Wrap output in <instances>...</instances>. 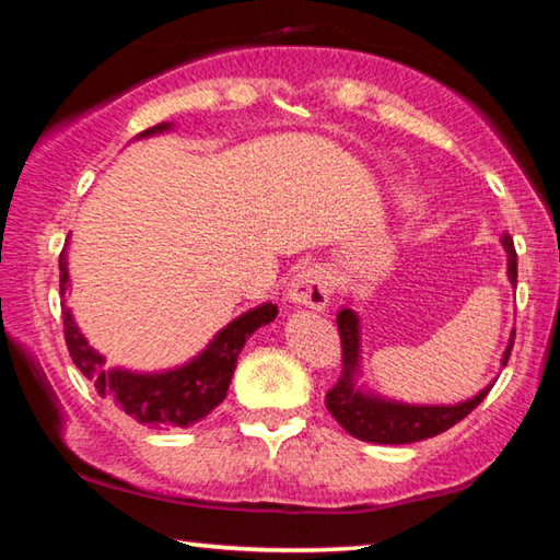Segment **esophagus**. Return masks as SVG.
<instances>
[{"instance_id": "1", "label": "esophagus", "mask_w": 560, "mask_h": 560, "mask_svg": "<svg viewBox=\"0 0 560 560\" xmlns=\"http://www.w3.org/2000/svg\"><path fill=\"white\" fill-rule=\"evenodd\" d=\"M287 301L293 303V306L324 311L330 303V283L326 271L320 267L299 269L289 283Z\"/></svg>"}]
</instances>
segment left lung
<instances>
[{
  "label": "left lung",
  "instance_id": "8db88e82",
  "mask_svg": "<svg viewBox=\"0 0 560 560\" xmlns=\"http://www.w3.org/2000/svg\"><path fill=\"white\" fill-rule=\"evenodd\" d=\"M501 246L506 252V277L511 287H516L514 240L504 234ZM338 330L340 343H343V373H340V381L334 385V390L326 395V407L340 428L353 434L355 440L373 444H410L434 438V434L450 430L452 424L464 420L497 383L491 381L474 397L454 405H415L393 400V397L375 393L373 387L360 383V375H363V338H360V316L350 306L338 311ZM514 336L516 330H511L504 355H501V368L509 363Z\"/></svg>",
  "mask_w": 560,
  "mask_h": 560
}]
</instances>
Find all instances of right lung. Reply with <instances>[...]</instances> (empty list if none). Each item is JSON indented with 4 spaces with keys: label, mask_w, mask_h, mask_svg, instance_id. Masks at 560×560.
<instances>
[{
    "label": "right lung",
    "mask_w": 560,
    "mask_h": 560,
    "mask_svg": "<svg viewBox=\"0 0 560 560\" xmlns=\"http://www.w3.org/2000/svg\"><path fill=\"white\" fill-rule=\"evenodd\" d=\"M173 128V122H160V126L138 132L136 140L160 136V132ZM59 271L61 296L66 299V293L71 289L69 249L66 246L59 257ZM61 314L66 346H69L73 363L89 377L101 397H106L122 412L130 415L132 420L148 424V428H189L224 400L244 343L252 338L254 330L277 318L279 306L267 301L244 311L242 316L230 320L222 330H217L210 343L195 358H189L187 363L153 373L108 368L106 358L81 334L73 311L66 306V301L61 303Z\"/></svg>",
    "instance_id": "right-lung-1"
}]
</instances>
